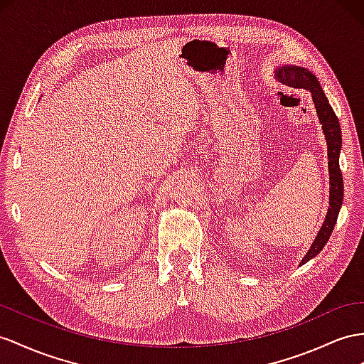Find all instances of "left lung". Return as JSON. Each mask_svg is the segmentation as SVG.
Segmentation results:
<instances>
[{
	"label": "left lung",
	"instance_id": "1",
	"mask_svg": "<svg viewBox=\"0 0 364 364\" xmlns=\"http://www.w3.org/2000/svg\"><path fill=\"white\" fill-rule=\"evenodd\" d=\"M274 77L277 81L295 89H306L311 92L312 101L315 106L316 117L321 124V130L324 134L326 144H328V167H329V209L326 213L323 226L316 234L311 249L301 259V264H306L309 259L318 255L326 243L329 241V237L337 223L338 213L343 204V175L340 171V152H341V127L338 118L335 115L333 109L329 105L328 97L320 86L318 80L311 70H307L300 66H292V64H283L274 69Z\"/></svg>",
	"mask_w": 364,
	"mask_h": 364
}]
</instances>
